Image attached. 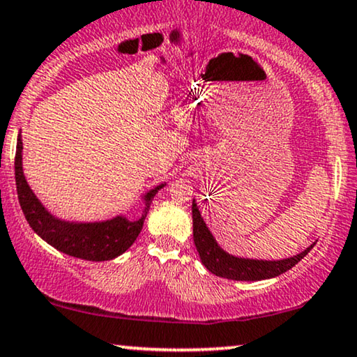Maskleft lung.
I'll use <instances>...</instances> for the list:
<instances>
[{
	"label": "left lung",
	"mask_w": 357,
	"mask_h": 357,
	"mask_svg": "<svg viewBox=\"0 0 357 357\" xmlns=\"http://www.w3.org/2000/svg\"><path fill=\"white\" fill-rule=\"evenodd\" d=\"M192 237L194 245H196L197 254L201 257V261L211 273L218 275V277L238 280V282H257V280L273 278L278 275L285 273L291 267H295L308 252L313 249L310 245L308 249L301 254L290 257L285 260L267 261V260H249V259H238V257L229 255L218 245L214 241L209 229L206 227L204 220H202L199 209H197L196 202L192 201Z\"/></svg>",
	"instance_id": "8db88e82"
}]
</instances>
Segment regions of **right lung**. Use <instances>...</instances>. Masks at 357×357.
Segmentation results:
<instances>
[{
	"label": "right lung",
	"instance_id": "1",
	"mask_svg": "<svg viewBox=\"0 0 357 357\" xmlns=\"http://www.w3.org/2000/svg\"><path fill=\"white\" fill-rule=\"evenodd\" d=\"M21 150L22 142L20 137L17 138L15 156L17 199H20L26 220H28L33 231L40 238H44L47 243H51L54 249L64 252L67 255L92 261L112 260L120 254H123L128 247H132V243L137 241L138 234L142 232L143 222H145L146 212L150 209L153 197H155L158 189L163 186L151 189L146 194L145 214L137 222H130L125 218H115L112 220H105V222L93 224L64 222V220L52 218L38 201L33 191H31V188L24 179V174H22Z\"/></svg>",
	"mask_w": 357,
	"mask_h": 357
}]
</instances>
